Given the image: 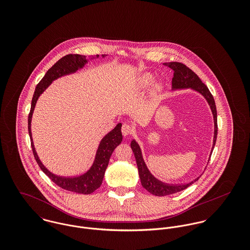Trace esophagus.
Segmentation results:
<instances>
[{
  "mask_svg": "<svg viewBox=\"0 0 250 250\" xmlns=\"http://www.w3.org/2000/svg\"><path fill=\"white\" fill-rule=\"evenodd\" d=\"M121 132L123 134V136H130L134 133V128L129 125L128 123H124L122 125V128H121Z\"/></svg>",
  "mask_w": 250,
  "mask_h": 250,
  "instance_id": "obj_1",
  "label": "esophagus"
}]
</instances>
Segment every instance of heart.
Wrapping results in <instances>:
<instances>
[{"label": "heart", "instance_id": "1", "mask_svg": "<svg viewBox=\"0 0 250 250\" xmlns=\"http://www.w3.org/2000/svg\"><path fill=\"white\" fill-rule=\"evenodd\" d=\"M152 78H153V77H152V75H150V74L144 75L143 77V79L141 80V86H142V87L147 86V85L151 83ZM161 88H162V85H161V84H158V85H157V89L160 90Z\"/></svg>", "mask_w": 250, "mask_h": 250}]
</instances>
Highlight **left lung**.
Listing matches in <instances>:
<instances>
[{
  "label": "left lung",
  "instance_id": "left-lung-1",
  "mask_svg": "<svg viewBox=\"0 0 250 250\" xmlns=\"http://www.w3.org/2000/svg\"><path fill=\"white\" fill-rule=\"evenodd\" d=\"M165 66L169 67L170 69L173 70V78H172V88L173 89H179V88H188L190 87L199 93H201L209 103L213 115H214V144H213V149H214V144L216 142V136H217V117H216V107H215V103H214V97L212 93L210 92L209 88L206 86L205 83H202V81L199 79V77L189 69L188 66L185 64L177 62H167L164 63ZM131 148L134 152L138 169H139V174L141 182L143 185V188L147 189L150 193L157 195V196H165V195H169L179 192L188 187H189L191 184L196 182L199 177L194 179L193 181L188 183V184H181V185H169L163 183L159 181L158 179L155 178L150 171L148 170L144 161H143V155L141 148L139 144L136 143V141H132L131 143ZM212 149V152H213Z\"/></svg>",
  "mask_w": 250,
  "mask_h": 250
}]
</instances>
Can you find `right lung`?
<instances>
[{
  "label": "right lung",
  "instance_id": "obj_1",
  "mask_svg": "<svg viewBox=\"0 0 250 250\" xmlns=\"http://www.w3.org/2000/svg\"><path fill=\"white\" fill-rule=\"evenodd\" d=\"M87 62L84 56L81 55H73L69 54L59 60L45 74V76L41 79V81L37 83L36 90L33 96L32 100V106L31 110L28 117V129H29V135L31 139V144L33 153L35 156L36 163L41 168V170L51 179L57 186L61 187L63 189L73 191L76 193H82V194H89L96 190L102 184V181L104 178L105 171L107 169V165L109 158L115 149L117 145H119L122 142V134H121V123H118L116 127L105 136L103 140L101 141L100 145L98 147L96 157L94 160V163L90 169L85 172L84 174L77 177H60L53 173H51L40 162L32 139V132H31V121L33 112L36 107V101L40 94L48 87V85L59 77H62L63 75H67L70 73L77 71L79 68H82L85 63Z\"/></svg>",
  "mask_w": 250,
  "mask_h": 250
}]
</instances>
